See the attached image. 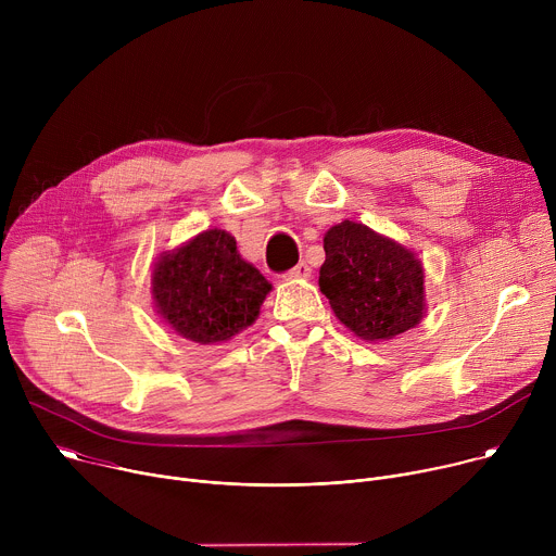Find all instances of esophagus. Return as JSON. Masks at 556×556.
<instances>
[{
    "label": "esophagus",
    "instance_id": "esophagus-1",
    "mask_svg": "<svg viewBox=\"0 0 556 556\" xmlns=\"http://www.w3.org/2000/svg\"><path fill=\"white\" fill-rule=\"evenodd\" d=\"M312 275V268L305 262H299L290 273H286V279H307Z\"/></svg>",
    "mask_w": 556,
    "mask_h": 556
}]
</instances>
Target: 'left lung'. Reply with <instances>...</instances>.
<instances>
[{
	"instance_id": "obj_1",
	"label": "left lung",
	"mask_w": 556,
	"mask_h": 556,
	"mask_svg": "<svg viewBox=\"0 0 556 556\" xmlns=\"http://www.w3.org/2000/svg\"><path fill=\"white\" fill-rule=\"evenodd\" d=\"M324 249L321 292L354 337L389 341L422 321L425 268L412 249L352 219L326 232Z\"/></svg>"
}]
</instances>
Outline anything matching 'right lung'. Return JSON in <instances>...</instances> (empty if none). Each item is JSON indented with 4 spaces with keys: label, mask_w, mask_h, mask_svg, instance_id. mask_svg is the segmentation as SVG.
<instances>
[{
    "label": "right lung",
    "mask_w": 556,
    "mask_h": 556,
    "mask_svg": "<svg viewBox=\"0 0 556 556\" xmlns=\"http://www.w3.org/2000/svg\"><path fill=\"white\" fill-rule=\"evenodd\" d=\"M273 283L237 251L235 237L206 228L155 257L151 296L161 319L182 339L230 341L260 316Z\"/></svg>",
    "instance_id": "add662e5"
}]
</instances>
